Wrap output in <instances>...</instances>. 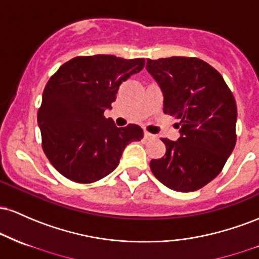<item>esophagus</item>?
Here are the masks:
<instances>
[{"label": "esophagus", "mask_w": 259, "mask_h": 259, "mask_svg": "<svg viewBox=\"0 0 259 259\" xmlns=\"http://www.w3.org/2000/svg\"><path fill=\"white\" fill-rule=\"evenodd\" d=\"M144 135H145V139H146V140H150V139L154 138V135H152V134H150L148 132H145Z\"/></svg>", "instance_id": "esophagus-1"}]
</instances>
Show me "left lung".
I'll return each mask as SVG.
<instances>
[{"instance_id": "8db88e82", "label": "left lung", "mask_w": 259, "mask_h": 259, "mask_svg": "<svg viewBox=\"0 0 259 259\" xmlns=\"http://www.w3.org/2000/svg\"><path fill=\"white\" fill-rule=\"evenodd\" d=\"M162 91L163 111L180 120L177 141L162 139L165 154L150 163L163 185L191 192L222 171L236 144V102L223 76L198 58L147 59Z\"/></svg>"}]
</instances>
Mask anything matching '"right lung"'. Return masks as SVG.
<instances>
[{
	"instance_id": "1",
	"label": "right lung",
	"mask_w": 259,
	"mask_h": 259,
	"mask_svg": "<svg viewBox=\"0 0 259 259\" xmlns=\"http://www.w3.org/2000/svg\"><path fill=\"white\" fill-rule=\"evenodd\" d=\"M144 65V58L86 56L70 59L51 76L37 123L44 152L63 177L84 184L102 179L118 167L126 145L142 139L139 125L118 127L103 113L112 109L121 82Z\"/></svg>"
}]
</instances>
